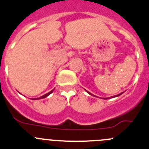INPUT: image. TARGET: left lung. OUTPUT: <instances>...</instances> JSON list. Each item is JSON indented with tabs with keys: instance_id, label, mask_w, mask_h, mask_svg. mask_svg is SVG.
Here are the masks:
<instances>
[{
	"instance_id": "obj_1",
	"label": "left lung",
	"mask_w": 149,
	"mask_h": 149,
	"mask_svg": "<svg viewBox=\"0 0 149 149\" xmlns=\"http://www.w3.org/2000/svg\"><path fill=\"white\" fill-rule=\"evenodd\" d=\"M86 92H87V93L88 94H89V95H92V96H95V95H92V94H91L90 93V92H88V91H86ZM122 94H123V92H122V93H120V94H119V95H114V96H113V97H111V98H113V97H118V96H119V95H122ZM110 98V97H109ZM104 99H106L107 100V98H104Z\"/></svg>"
}]
</instances>
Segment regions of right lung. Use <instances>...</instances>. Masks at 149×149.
Returning a JSON list of instances; mask_svg holds the SVG:
<instances>
[{
    "label": "right lung",
    "mask_w": 149,
    "mask_h": 149,
    "mask_svg": "<svg viewBox=\"0 0 149 149\" xmlns=\"http://www.w3.org/2000/svg\"><path fill=\"white\" fill-rule=\"evenodd\" d=\"M53 91H54V89H52V91H50L49 92H48V93H47V94H45V95H43V96H41V97H37V98H33V99L32 100H39V99H43V98H45V97H48L49 95H50V94H52L53 92Z\"/></svg>",
    "instance_id": "obj_1"
}]
</instances>
